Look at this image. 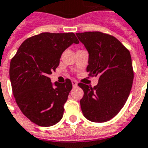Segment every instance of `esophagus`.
Returning a JSON list of instances; mask_svg holds the SVG:
<instances>
[{"instance_id":"esophagus-1","label":"esophagus","mask_w":148,"mask_h":148,"mask_svg":"<svg viewBox=\"0 0 148 148\" xmlns=\"http://www.w3.org/2000/svg\"><path fill=\"white\" fill-rule=\"evenodd\" d=\"M72 85H73V87H77V82H76V81H74V80H73L72 81Z\"/></svg>"}]
</instances>
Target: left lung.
Here are the masks:
<instances>
[{
  "mask_svg": "<svg viewBox=\"0 0 148 148\" xmlns=\"http://www.w3.org/2000/svg\"><path fill=\"white\" fill-rule=\"evenodd\" d=\"M88 52L89 75L99 76L92 88L79 83L84 91L80 104L84 116L95 123H104L116 116L130 93L134 71L130 51L112 36L100 32L76 33Z\"/></svg>",
  "mask_w": 148,
  "mask_h": 148,
  "instance_id": "1",
  "label": "left lung"
}]
</instances>
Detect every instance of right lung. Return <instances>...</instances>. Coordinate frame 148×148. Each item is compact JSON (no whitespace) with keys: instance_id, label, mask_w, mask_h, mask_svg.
<instances>
[{"instance_id":"obj_1","label":"right lung","mask_w":148,"mask_h":148,"mask_svg":"<svg viewBox=\"0 0 148 148\" xmlns=\"http://www.w3.org/2000/svg\"><path fill=\"white\" fill-rule=\"evenodd\" d=\"M79 41L73 32H43L25 40L10 64V81L19 109L40 127L55 125L64 115L72 83L53 84L49 77L59 66L62 53Z\"/></svg>"}]
</instances>
